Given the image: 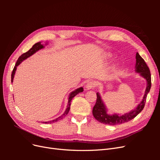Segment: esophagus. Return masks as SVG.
<instances>
[{"label":"esophagus","mask_w":160,"mask_h":160,"mask_svg":"<svg viewBox=\"0 0 160 160\" xmlns=\"http://www.w3.org/2000/svg\"><path fill=\"white\" fill-rule=\"evenodd\" d=\"M95 86V82L94 81H90V82H88V83H87V85L85 86V88L88 90H89L91 89H93Z\"/></svg>","instance_id":"34e87169"}]
</instances>
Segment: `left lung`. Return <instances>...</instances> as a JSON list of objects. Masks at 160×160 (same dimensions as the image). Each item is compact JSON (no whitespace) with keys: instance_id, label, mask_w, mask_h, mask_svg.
I'll return each instance as SVG.
<instances>
[{"instance_id":"obj_1","label":"left lung","mask_w":160,"mask_h":160,"mask_svg":"<svg viewBox=\"0 0 160 160\" xmlns=\"http://www.w3.org/2000/svg\"><path fill=\"white\" fill-rule=\"evenodd\" d=\"M135 59H136V63H135V72L139 73L141 77H143L147 82V86L142 100L134 109L129 111L123 115H119L117 113L110 115L108 113V109L106 108V106L104 104L102 99H101L100 94L97 93V101L93 108V117L101 123L115 125L126 123L136 117L143 110L146 101L147 95L149 92L150 88H151V74H150L149 69L148 68L146 62L139 55L138 52L136 53Z\"/></svg>"}]
</instances>
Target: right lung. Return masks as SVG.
<instances>
[{
  "label": "right lung",
  "instance_id": "1",
  "mask_svg": "<svg viewBox=\"0 0 160 160\" xmlns=\"http://www.w3.org/2000/svg\"><path fill=\"white\" fill-rule=\"evenodd\" d=\"M45 45H47V42H46ZM44 47H45V46L43 45H42L41 42H37V43H35V44L32 46V47L31 48V49L28 50L27 52H25V53H23V54H22L21 56L19 57V58H18L17 61V62H16L15 66H14V69H13V70H12V74H11V82H12V83L13 82V79H14V75H15V72H16L17 67H18L19 65H20L24 60L27 59V58L30 57L32 56L33 54H35V52H37L38 51H39V50H41V49H43V48H44ZM83 88H82V87H81V88H77V89H75V91L71 92V93L69 95L68 103H67V108H66V109H65V112L63 113V114H62V115H61L60 117L57 118H56V119H53V120H52V121H49V122H42V123H52L56 122H57V121L61 120V119L65 118V116H66L67 114H68L69 111L70 106H71V101L72 99L73 98L75 95H77V94L79 93H81V92H83Z\"/></svg>",
  "mask_w": 160,
  "mask_h": 160
}]
</instances>
